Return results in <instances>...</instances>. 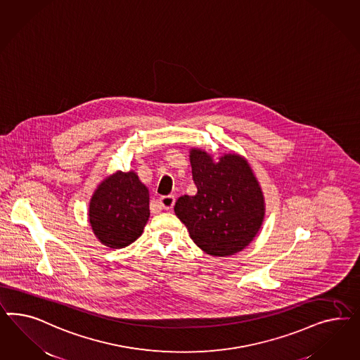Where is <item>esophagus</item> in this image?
<instances>
[{
    "label": "esophagus",
    "mask_w": 360,
    "mask_h": 360,
    "mask_svg": "<svg viewBox=\"0 0 360 360\" xmlns=\"http://www.w3.org/2000/svg\"><path fill=\"white\" fill-rule=\"evenodd\" d=\"M158 203H160V206L164 208V210H172L173 206H174L175 203V196L174 195H165L161 196L160 198V200H158Z\"/></svg>",
    "instance_id": "34e87169"
}]
</instances>
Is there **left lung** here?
Returning a JSON list of instances; mask_svg holds the SVG:
<instances>
[{
	"instance_id": "left-lung-1",
	"label": "left lung",
	"mask_w": 360,
	"mask_h": 360,
	"mask_svg": "<svg viewBox=\"0 0 360 360\" xmlns=\"http://www.w3.org/2000/svg\"><path fill=\"white\" fill-rule=\"evenodd\" d=\"M198 193L181 196L176 217L196 245L211 256H231L244 250L264 219V196L251 166L238 154H226L218 164L199 149L190 152Z\"/></svg>"
}]
</instances>
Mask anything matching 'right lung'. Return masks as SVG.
Returning <instances> with one entry per match:
<instances>
[{"instance_id":"1","label":"right lung","mask_w":360,"mask_h":360,"mask_svg":"<svg viewBox=\"0 0 360 360\" xmlns=\"http://www.w3.org/2000/svg\"><path fill=\"white\" fill-rule=\"evenodd\" d=\"M149 214V191L133 172H117L104 179L89 203L95 235L113 250L139 239Z\"/></svg>"}]
</instances>
